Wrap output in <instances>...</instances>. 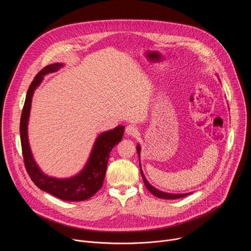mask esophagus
Wrapping results in <instances>:
<instances>
[{"mask_svg": "<svg viewBox=\"0 0 251 251\" xmlns=\"http://www.w3.org/2000/svg\"><path fill=\"white\" fill-rule=\"evenodd\" d=\"M125 131H126V134L128 135V136H135V135H137L138 134V128L135 126V125H128L127 127H126V129H125Z\"/></svg>", "mask_w": 251, "mask_h": 251, "instance_id": "obj_1", "label": "esophagus"}]
</instances>
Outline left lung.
<instances>
[{
    "instance_id": "left-lung-1",
    "label": "left lung",
    "mask_w": 251,
    "mask_h": 251,
    "mask_svg": "<svg viewBox=\"0 0 251 251\" xmlns=\"http://www.w3.org/2000/svg\"><path fill=\"white\" fill-rule=\"evenodd\" d=\"M140 146L137 145V152H138V156H140ZM140 159V157H139ZM140 170H141V174H142V177H143V181H144V184L146 186V188L148 189V191L150 193H152L154 196H156L157 198H160V199H165V200H176V199H180V198H184L186 196H188L189 194H168V193H164L162 191H159L157 190L156 188H154L153 186H151L148 181L146 180V177L144 176V174H143L142 172V169H141V166H140Z\"/></svg>"
}]
</instances>
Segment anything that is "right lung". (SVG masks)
I'll return each instance as SVG.
<instances>
[{"instance_id": "obj_1", "label": "right lung", "mask_w": 251, "mask_h": 251, "mask_svg": "<svg viewBox=\"0 0 251 251\" xmlns=\"http://www.w3.org/2000/svg\"><path fill=\"white\" fill-rule=\"evenodd\" d=\"M61 66V63H53L43 68L34 76L27 89L20 122L22 151L25 170L35 186L60 200L81 201L91 198L101 189L110 152L112 148L121 141L124 134V127L122 125L117 126L112 130L101 133L97 137L89 160L78 175L69 178H55L45 175L35 164L29 149L27 140V121L34 89L40 85L44 75L54 73Z\"/></svg>"}]
</instances>
